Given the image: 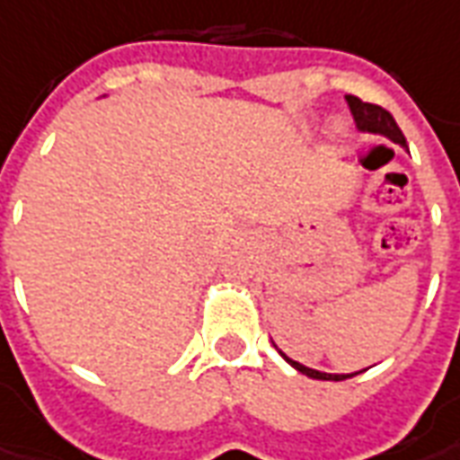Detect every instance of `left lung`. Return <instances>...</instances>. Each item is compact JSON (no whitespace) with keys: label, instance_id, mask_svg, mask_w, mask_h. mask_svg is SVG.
<instances>
[{"label":"left lung","instance_id":"8db88e82","mask_svg":"<svg viewBox=\"0 0 460 460\" xmlns=\"http://www.w3.org/2000/svg\"><path fill=\"white\" fill-rule=\"evenodd\" d=\"M346 102H349V107H351V114L353 119H356V126H358L360 131L380 134V136H385V138H390V141H394V144L407 146L402 131H400V126L394 124L393 114H390L387 109L377 107V104H370V102L358 100V97H353V94H349ZM280 356L290 363L292 368L299 370V373H305V376L314 377V380H346V377H353V376H358V373H363V370H358V373H349V376H339V373L334 376V373H322V370L307 368V366H302V363H297V360L288 358L282 351Z\"/></svg>","mask_w":460,"mask_h":460}]
</instances>
